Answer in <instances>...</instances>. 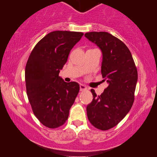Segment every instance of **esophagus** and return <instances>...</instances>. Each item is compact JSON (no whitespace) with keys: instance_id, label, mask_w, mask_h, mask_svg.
Returning <instances> with one entry per match:
<instances>
[{"instance_id":"obj_1","label":"esophagus","mask_w":157,"mask_h":157,"mask_svg":"<svg viewBox=\"0 0 157 157\" xmlns=\"http://www.w3.org/2000/svg\"><path fill=\"white\" fill-rule=\"evenodd\" d=\"M87 89V87L85 85H83V84H81L80 85V91H86V90Z\"/></svg>"}]
</instances>
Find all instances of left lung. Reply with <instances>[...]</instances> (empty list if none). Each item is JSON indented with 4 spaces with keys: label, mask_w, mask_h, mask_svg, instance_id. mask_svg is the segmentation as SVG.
<instances>
[{
    "label": "left lung",
    "mask_w": 157,
    "mask_h": 157,
    "mask_svg": "<svg viewBox=\"0 0 157 157\" xmlns=\"http://www.w3.org/2000/svg\"><path fill=\"white\" fill-rule=\"evenodd\" d=\"M85 37L102 52L101 74L108 87L86 106L87 117L94 126L108 130L117 126L128 113L134 100L138 74L128 47L107 32H89Z\"/></svg>",
    "instance_id": "obj_1"
}]
</instances>
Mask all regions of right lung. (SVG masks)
<instances>
[{
  "label": "right lung",
  "mask_w": 157,
  "mask_h": 157,
  "mask_svg": "<svg viewBox=\"0 0 157 157\" xmlns=\"http://www.w3.org/2000/svg\"><path fill=\"white\" fill-rule=\"evenodd\" d=\"M83 35L81 32H51L36 45L28 59V98L33 113L46 127L57 128L65 123L78 94V83L65 82L59 73Z\"/></svg>",
  "instance_id": "1"
}]
</instances>
